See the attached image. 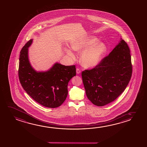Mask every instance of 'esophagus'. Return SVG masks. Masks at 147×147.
Returning a JSON list of instances; mask_svg holds the SVG:
<instances>
[{
  "label": "esophagus",
  "mask_w": 147,
  "mask_h": 147,
  "mask_svg": "<svg viewBox=\"0 0 147 147\" xmlns=\"http://www.w3.org/2000/svg\"><path fill=\"white\" fill-rule=\"evenodd\" d=\"M81 72V71L80 70V69H78V68H77L76 69V73H77V74H79Z\"/></svg>",
  "instance_id": "obj_1"
}]
</instances>
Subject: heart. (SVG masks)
I'll return each mask as SVG.
<instances>
[{"label":"heart","mask_w":147,"mask_h":147,"mask_svg":"<svg viewBox=\"0 0 147 147\" xmlns=\"http://www.w3.org/2000/svg\"><path fill=\"white\" fill-rule=\"evenodd\" d=\"M73 50L77 52H84L80 56L82 65L86 67H93L97 65L103 59L107 52V47L104 42L95 36H88L74 41L71 44ZM67 54L72 58L74 54L70 50H67Z\"/></svg>","instance_id":"heart-1"}]
</instances>
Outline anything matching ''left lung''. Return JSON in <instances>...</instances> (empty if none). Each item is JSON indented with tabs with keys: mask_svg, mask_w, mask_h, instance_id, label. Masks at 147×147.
Returning a JSON list of instances; mask_svg holds the SVG:
<instances>
[{
	"mask_svg": "<svg viewBox=\"0 0 147 147\" xmlns=\"http://www.w3.org/2000/svg\"><path fill=\"white\" fill-rule=\"evenodd\" d=\"M132 73L130 49L121 39L95 67L82 72L88 98L97 106H105L115 100L125 90Z\"/></svg>",
	"mask_w": 147,
	"mask_h": 147,
	"instance_id": "1",
	"label": "left lung"
}]
</instances>
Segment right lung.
<instances>
[{
    "instance_id": "1",
    "label": "right lung",
    "mask_w": 147,
    "mask_h": 147,
    "mask_svg": "<svg viewBox=\"0 0 147 147\" xmlns=\"http://www.w3.org/2000/svg\"><path fill=\"white\" fill-rule=\"evenodd\" d=\"M28 41L20 52L18 76L22 87L35 101L50 108L61 106L67 97V84L76 75L75 65L65 66L55 63L46 72H37L28 58Z\"/></svg>"
}]
</instances>
